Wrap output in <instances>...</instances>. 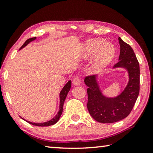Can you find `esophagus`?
<instances>
[{
	"instance_id": "1",
	"label": "esophagus",
	"mask_w": 153,
	"mask_h": 153,
	"mask_svg": "<svg viewBox=\"0 0 153 153\" xmlns=\"http://www.w3.org/2000/svg\"><path fill=\"white\" fill-rule=\"evenodd\" d=\"M74 84L76 86H79L81 84V80H80V77L78 76H76L74 78Z\"/></svg>"
}]
</instances>
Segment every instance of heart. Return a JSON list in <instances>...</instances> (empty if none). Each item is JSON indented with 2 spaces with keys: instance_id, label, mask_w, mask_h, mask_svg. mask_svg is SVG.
<instances>
[{
  "instance_id": "heart-1",
  "label": "heart",
  "mask_w": 153,
  "mask_h": 153,
  "mask_svg": "<svg viewBox=\"0 0 153 153\" xmlns=\"http://www.w3.org/2000/svg\"><path fill=\"white\" fill-rule=\"evenodd\" d=\"M82 55L86 59L96 55L93 69L100 70L112 60L115 55V48L112 45L105 43L102 39H92L83 46Z\"/></svg>"
}]
</instances>
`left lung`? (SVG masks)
<instances>
[{
    "label": "left lung",
    "mask_w": 153,
    "mask_h": 153,
    "mask_svg": "<svg viewBox=\"0 0 153 153\" xmlns=\"http://www.w3.org/2000/svg\"><path fill=\"white\" fill-rule=\"evenodd\" d=\"M120 54L118 63L113 67H124L129 74V82L118 97L107 98L102 94L96 76H88L84 82L88 86L87 108L90 115L98 122L110 123L126 118L132 110L140 92V66L132 48L118 38Z\"/></svg>",
    "instance_id": "8db88e82"
}]
</instances>
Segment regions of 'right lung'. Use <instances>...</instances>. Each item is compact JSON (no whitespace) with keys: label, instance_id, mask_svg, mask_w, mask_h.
Masks as SVG:
<instances>
[{"label":"right lung","instance_id":"obj_1","mask_svg":"<svg viewBox=\"0 0 153 153\" xmlns=\"http://www.w3.org/2000/svg\"><path fill=\"white\" fill-rule=\"evenodd\" d=\"M36 38V37H33V38H29V39H27L24 42V45L22 46V47L19 48V50H20V49H22V48H24V46H26L28 43H30V42H32V41L34 40ZM71 80H69V81L67 83V84H65V86L63 87V88L62 89V90L61 91V92H60V105H59V112L57 113V114H56V115L55 116V117H53L51 120L48 121H46V122H45V123H32V122H30V121H27V122L30 123V124H32V125H33V126H42V127L43 126L44 127H45V126H50L55 124L59 121L62 113H63V104H64L65 100L67 95V94H68L69 90H70V88H71Z\"/></svg>","mask_w":153,"mask_h":153}]
</instances>
